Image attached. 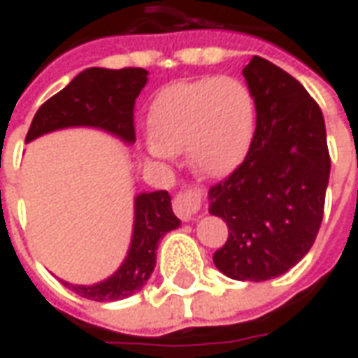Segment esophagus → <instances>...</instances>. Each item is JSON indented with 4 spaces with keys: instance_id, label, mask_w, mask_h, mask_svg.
<instances>
[{
    "instance_id": "1",
    "label": "esophagus",
    "mask_w": 358,
    "mask_h": 358,
    "mask_svg": "<svg viewBox=\"0 0 358 358\" xmlns=\"http://www.w3.org/2000/svg\"><path fill=\"white\" fill-rule=\"evenodd\" d=\"M172 209L182 220H194L199 213V195L195 192H182L174 197Z\"/></svg>"
}]
</instances>
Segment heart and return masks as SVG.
I'll use <instances>...</instances> for the list:
<instances>
[{
  "mask_svg": "<svg viewBox=\"0 0 358 358\" xmlns=\"http://www.w3.org/2000/svg\"><path fill=\"white\" fill-rule=\"evenodd\" d=\"M255 124V97L238 78L176 82L149 105L145 145L159 159L186 151L199 176L224 178L248 157Z\"/></svg>",
  "mask_w": 358,
  "mask_h": 358,
  "instance_id": "obj_1",
  "label": "heart"
}]
</instances>
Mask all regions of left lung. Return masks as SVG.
I'll return each instance as SVG.
<instances>
[{
    "label": "left lung",
    "mask_w": 358,
    "mask_h": 358,
    "mask_svg": "<svg viewBox=\"0 0 358 358\" xmlns=\"http://www.w3.org/2000/svg\"><path fill=\"white\" fill-rule=\"evenodd\" d=\"M243 78L257 128L245 161L209 189V213L228 224L213 261L224 276H282L313 248L324 215L330 153L320 107L292 74L253 57Z\"/></svg>",
    "instance_id": "left-lung-1"
}]
</instances>
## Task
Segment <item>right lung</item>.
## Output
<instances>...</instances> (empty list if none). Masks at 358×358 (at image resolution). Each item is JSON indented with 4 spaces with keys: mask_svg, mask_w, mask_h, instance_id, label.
Listing matches in <instances>:
<instances>
[{
    "mask_svg": "<svg viewBox=\"0 0 358 358\" xmlns=\"http://www.w3.org/2000/svg\"><path fill=\"white\" fill-rule=\"evenodd\" d=\"M145 69L92 66L74 76L69 86L43 103L34 115L27 143L43 134L65 128H95L115 136L126 145L136 141L134 103L148 84ZM180 220L172 213L171 195L164 189L134 197V226L124 261L109 278L92 285L63 284L92 301H118L140 292L155 270L157 248L164 234L176 230Z\"/></svg>",
    "mask_w": 358,
    "mask_h": 358,
    "instance_id": "obj_1",
    "label": "right lung"
}]
</instances>
